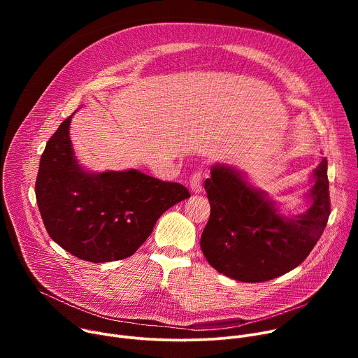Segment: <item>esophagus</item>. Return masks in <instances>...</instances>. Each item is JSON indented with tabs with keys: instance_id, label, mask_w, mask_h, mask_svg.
<instances>
[{
	"instance_id": "obj_1",
	"label": "esophagus",
	"mask_w": 358,
	"mask_h": 358,
	"mask_svg": "<svg viewBox=\"0 0 358 358\" xmlns=\"http://www.w3.org/2000/svg\"><path fill=\"white\" fill-rule=\"evenodd\" d=\"M189 187L194 194H199L202 191V174L199 171L194 173L189 178Z\"/></svg>"
}]
</instances>
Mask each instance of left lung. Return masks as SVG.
<instances>
[{"label": "left lung", "mask_w": 358, "mask_h": 358, "mask_svg": "<svg viewBox=\"0 0 358 358\" xmlns=\"http://www.w3.org/2000/svg\"><path fill=\"white\" fill-rule=\"evenodd\" d=\"M312 207L283 217L264 191L232 167L217 164L206 180L211 215L201 249L220 273L241 282H266L299 266L320 239L330 217L327 160L313 173Z\"/></svg>", "instance_id": "left-lung-1"}]
</instances>
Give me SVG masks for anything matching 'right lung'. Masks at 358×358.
<instances>
[{
	"mask_svg": "<svg viewBox=\"0 0 358 358\" xmlns=\"http://www.w3.org/2000/svg\"><path fill=\"white\" fill-rule=\"evenodd\" d=\"M65 119L46 143L35 182L43 225L73 257L112 262L131 257L145 242L160 215L189 191L137 170L87 173L73 155Z\"/></svg>",
	"mask_w": 358,
	"mask_h": 358,
	"instance_id": "1",
	"label": "right lung"
}]
</instances>
